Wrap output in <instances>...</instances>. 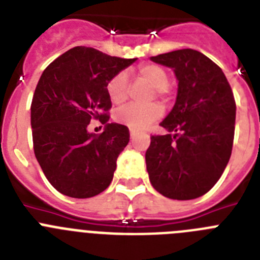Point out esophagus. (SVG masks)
Returning a JSON list of instances; mask_svg holds the SVG:
<instances>
[{
	"instance_id": "obj_1",
	"label": "esophagus",
	"mask_w": 260,
	"mask_h": 260,
	"mask_svg": "<svg viewBox=\"0 0 260 260\" xmlns=\"http://www.w3.org/2000/svg\"><path fill=\"white\" fill-rule=\"evenodd\" d=\"M135 135H137V133H135L134 130H130V138H133V139H134Z\"/></svg>"
}]
</instances>
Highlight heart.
I'll return each instance as SVG.
<instances>
[{
  "label": "heart",
  "mask_w": 260,
  "mask_h": 260,
  "mask_svg": "<svg viewBox=\"0 0 260 260\" xmlns=\"http://www.w3.org/2000/svg\"><path fill=\"white\" fill-rule=\"evenodd\" d=\"M138 74L147 83L150 84L153 89H156V93L164 92L167 88L169 78H168L167 71L157 65H143L139 68ZM127 84L128 77L125 71H121L114 75L112 79L108 82L107 91L110 102L113 104H121L127 98ZM162 114V109L157 104L148 105H135L130 104L121 108L114 113V119L121 125H125L133 130H143L147 126L151 125L153 121L160 118Z\"/></svg>",
  "instance_id": "1"
}]
</instances>
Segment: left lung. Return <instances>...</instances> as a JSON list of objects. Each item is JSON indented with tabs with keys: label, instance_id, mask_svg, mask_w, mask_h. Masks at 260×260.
<instances>
[{
	"label": "left lung",
	"instance_id": "1",
	"mask_svg": "<svg viewBox=\"0 0 260 260\" xmlns=\"http://www.w3.org/2000/svg\"><path fill=\"white\" fill-rule=\"evenodd\" d=\"M151 61L171 68L178 80L176 103L160 123L168 134L153 135L146 152L151 185L167 198H199L219 181L231 158L233 92L221 69L198 50H173Z\"/></svg>",
	"mask_w": 260,
	"mask_h": 260
}]
</instances>
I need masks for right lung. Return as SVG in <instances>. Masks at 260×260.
<instances>
[{
    "label": "right lung",
    "mask_w": 260,
    "mask_h": 260,
    "mask_svg": "<svg viewBox=\"0 0 260 260\" xmlns=\"http://www.w3.org/2000/svg\"><path fill=\"white\" fill-rule=\"evenodd\" d=\"M137 58H118L75 47L41 74L31 104L34 151L50 185L71 198H91L113 180L118 155L128 143V128L108 122L112 107L107 86ZM99 119L102 135L88 132Z\"/></svg>",
    "instance_id": "add662e5"
}]
</instances>
